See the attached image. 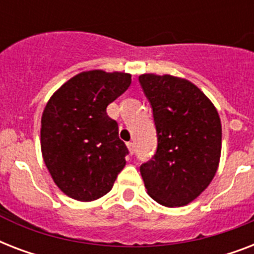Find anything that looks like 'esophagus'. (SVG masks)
Returning <instances> with one entry per match:
<instances>
[{"instance_id": "34e87169", "label": "esophagus", "mask_w": 254, "mask_h": 254, "mask_svg": "<svg viewBox=\"0 0 254 254\" xmlns=\"http://www.w3.org/2000/svg\"><path fill=\"white\" fill-rule=\"evenodd\" d=\"M127 149H129V151H130V154H134V151H135L134 142H127Z\"/></svg>"}]
</instances>
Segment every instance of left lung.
Returning a JSON list of instances; mask_svg holds the SVG:
<instances>
[{"label":"left lung","mask_w":254,"mask_h":254,"mask_svg":"<svg viewBox=\"0 0 254 254\" xmlns=\"http://www.w3.org/2000/svg\"><path fill=\"white\" fill-rule=\"evenodd\" d=\"M153 109L157 150L139 167L147 193L159 204L181 207L215 177L221 124L207 96L189 80L145 73L138 77Z\"/></svg>","instance_id":"left-lung-1"}]
</instances>
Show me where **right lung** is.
<instances>
[{
	"label": "right lung",
	"instance_id": "add662e5",
	"mask_svg": "<svg viewBox=\"0 0 254 254\" xmlns=\"http://www.w3.org/2000/svg\"><path fill=\"white\" fill-rule=\"evenodd\" d=\"M129 73L81 72L62 85L42 116V154L54 182L72 199L96 200L113 187L129 154L107 107L127 91Z\"/></svg>",
	"mask_w": 254,
	"mask_h": 254
}]
</instances>
